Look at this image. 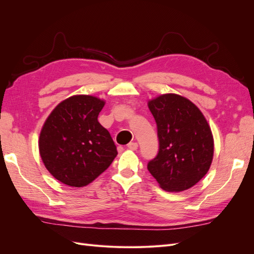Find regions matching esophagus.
Listing matches in <instances>:
<instances>
[{
    "label": "esophagus",
    "mask_w": 254,
    "mask_h": 254,
    "mask_svg": "<svg viewBox=\"0 0 254 254\" xmlns=\"http://www.w3.org/2000/svg\"><path fill=\"white\" fill-rule=\"evenodd\" d=\"M127 147H128V149H130V150H136L137 147H139V145H137V143H135V142H130V143L127 145Z\"/></svg>",
    "instance_id": "34e87169"
}]
</instances>
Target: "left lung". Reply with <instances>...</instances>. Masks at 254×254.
<instances>
[{"label":"left lung","mask_w":254,"mask_h":254,"mask_svg":"<svg viewBox=\"0 0 254 254\" xmlns=\"http://www.w3.org/2000/svg\"><path fill=\"white\" fill-rule=\"evenodd\" d=\"M158 128L159 152L147 168L161 189L182 191L209 172L214 155L211 128L190 99L167 93L148 101Z\"/></svg>","instance_id":"8db88e82"}]
</instances>
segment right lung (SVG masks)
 I'll return each mask as SVG.
<instances>
[{
  "mask_svg": "<svg viewBox=\"0 0 254 254\" xmlns=\"http://www.w3.org/2000/svg\"><path fill=\"white\" fill-rule=\"evenodd\" d=\"M105 101L74 95L58 104L39 136L42 162L58 181L72 188L88 186L118 155L108 130L97 121Z\"/></svg>",
  "mask_w": 254,
  "mask_h": 254,
  "instance_id": "add662e5",
  "label": "right lung"
}]
</instances>
